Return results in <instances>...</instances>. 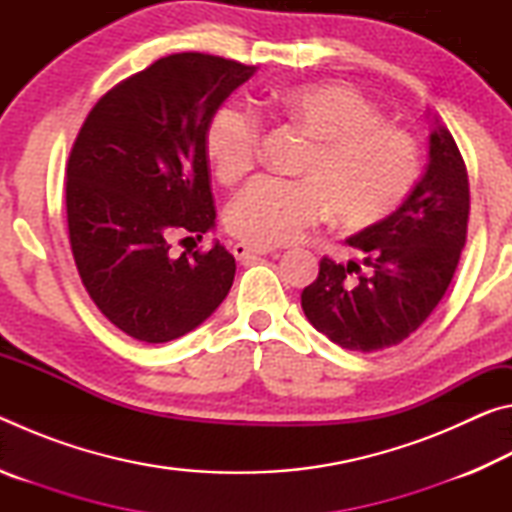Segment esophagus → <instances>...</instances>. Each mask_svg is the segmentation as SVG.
I'll use <instances>...</instances> for the list:
<instances>
[{
  "instance_id": "esophagus-1",
  "label": "esophagus",
  "mask_w": 512,
  "mask_h": 512,
  "mask_svg": "<svg viewBox=\"0 0 512 512\" xmlns=\"http://www.w3.org/2000/svg\"><path fill=\"white\" fill-rule=\"evenodd\" d=\"M271 253V248H264V246H253V244H246V241H237L235 246H232V255H235L239 262H250V259L255 257H262Z\"/></svg>"
}]
</instances>
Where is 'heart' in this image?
Instances as JSON below:
<instances>
[{"instance_id":"heart-1","label":"heart","mask_w":512,"mask_h":512,"mask_svg":"<svg viewBox=\"0 0 512 512\" xmlns=\"http://www.w3.org/2000/svg\"><path fill=\"white\" fill-rule=\"evenodd\" d=\"M259 108L314 142L300 164L302 180L255 178L225 207V228L248 244H293L325 219L327 207L345 230H370L400 210L418 183V146L348 83L293 85ZM205 153L221 183H237L262 155V124L244 108H219L207 124Z\"/></svg>"}]
</instances>
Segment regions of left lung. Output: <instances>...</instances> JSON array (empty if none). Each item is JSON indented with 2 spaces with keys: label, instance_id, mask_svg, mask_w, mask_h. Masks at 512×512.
<instances>
[{
  "label": "left lung",
  "instance_id": "1",
  "mask_svg": "<svg viewBox=\"0 0 512 512\" xmlns=\"http://www.w3.org/2000/svg\"><path fill=\"white\" fill-rule=\"evenodd\" d=\"M470 221L465 160L445 126L431 133L429 167L400 210L348 239L363 264L320 259L300 296L318 332L352 352L402 343L443 300Z\"/></svg>",
  "mask_w": 512,
  "mask_h": 512
}]
</instances>
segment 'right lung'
Instances as JSON below:
<instances>
[{
  "label": "right lung",
  "mask_w": 512,
  "mask_h": 512,
  "mask_svg": "<svg viewBox=\"0 0 512 512\" xmlns=\"http://www.w3.org/2000/svg\"><path fill=\"white\" fill-rule=\"evenodd\" d=\"M253 72L198 51L164 56L103 94L72 144L65 205L76 271L101 314L137 341L192 332L232 287L237 264L219 241L178 259L169 250L176 235L214 228L205 131Z\"/></svg>",
  "instance_id": "right-lung-1"
}]
</instances>
